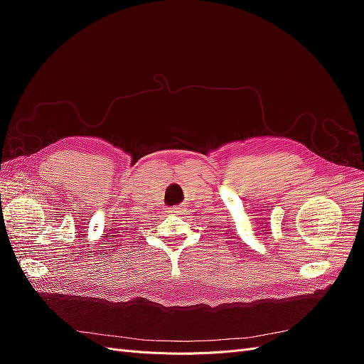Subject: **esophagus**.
Here are the masks:
<instances>
[{"mask_svg":"<svg viewBox=\"0 0 364 364\" xmlns=\"http://www.w3.org/2000/svg\"><path fill=\"white\" fill-rule=\"evenodd\" d=\"M181 206H173V208H170V211L168 213H171V214H178V213H181Z\"/></svg>","mask_w":364,"mask_h":364,"instance_id":"esophagus-1","label":"esophagus"}]
</instances>
